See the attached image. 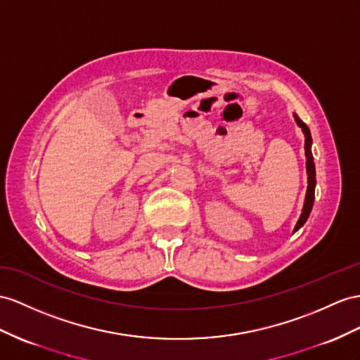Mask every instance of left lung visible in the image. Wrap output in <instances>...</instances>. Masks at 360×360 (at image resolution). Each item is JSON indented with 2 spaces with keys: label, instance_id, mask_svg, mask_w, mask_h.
Returning <instances> with one entry per match:
<instances>
[{
  "label": "left lung",
  "instance_id": "left-lung-1",
  "mask_svg": "<svg viewBox=\"0 0 360 360\" xmlns=\"http://www.w3.org/2000/svg\"><path fill=\"white\" fill-rule=\"evenodd\" d=\"M295 117V122L301 127V131L304 134V138H306V144H304V150H306V169H307V193H306V199H304V207L301 211V216L298 219L297 225H295V231H298V229L306 224V220L310 216V211L313 207V200H315V186H316V172H315V162H313V155H311V135H310V129L307 127V124L302 122V120L297 115L293 114Z\"/></svg>",
  "mask_w": 360,
  "mask_h": 360
}]
</instances>
